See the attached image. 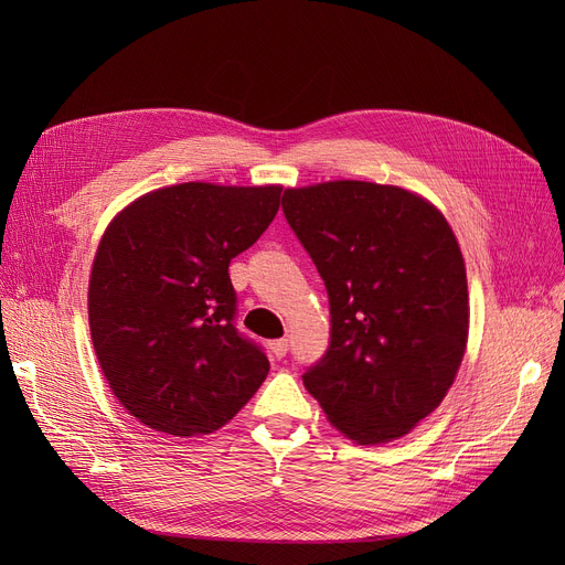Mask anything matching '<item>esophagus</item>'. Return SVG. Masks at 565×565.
Here are the masks:
<instances>
[{
	"label": "esophagus",
	"mask_w": 565,
	"mask_h": 565,
	"mask_svg": "<svg viewBox=\"0 0 565 565\" xmlns=\"http://www.w3.org/2000/svg\"><path fill=\"white\" fill-rule=\"evenodd\" d=\"M270 350H273V354H275L277 360L286 358V352H288V339H277V341H273V343H270Z\"/></svg>",
	"instance_id": "obj_1"
}]
</instances>
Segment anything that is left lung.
Listing matches in <instances>:
<instances>
[{
  "mask_svg": "<svg viewBox=\"0 0 565 565\" xmlns=\"http://www.w3.org/2000/svg\"><path fill=\"white\" fill-rule=\"evenodd\" d=\"M286 220L330 295L332 341L302 380L354 444L407 435L449 394L469 337L467 273L437 205L398 185L288 188Z\"/></svg>",
  "mask_w": 565,
  "mask_h": 565,
  "instance_id": "1",
  "label": "left lung"
}]
</instances>
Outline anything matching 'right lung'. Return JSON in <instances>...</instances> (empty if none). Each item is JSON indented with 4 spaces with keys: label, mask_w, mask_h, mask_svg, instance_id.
<instances>
[{
    "label": "right lung",
    "mask_w": 565,
    "mask_h": 565,
    "mask_svg": "<svg viewBox=\"0 0 565 565\" xmlns=\"http://www.w3.org/2000/svg\"><path fill=\"white\" fill-rule=\"evenodd\" d=\"M281 185L178 183L107 224L88 277V328L111 394L173 437L220 430L270 362L233 328L228 263L279 211Z\"/></svg>",
    "instance_id": "1"
}]
</instances>
